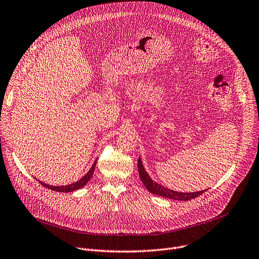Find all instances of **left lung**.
<instances>
[{"label": "left lung", "instance_id": "1", "mask_svg": "<svg viewBox=\"0 0 259 259\" xmlns=\"http://www.w3.org/2000/svg\"><path fill=\"white\" fill-rule=\"evenodd\" d=\"M137 166H138V172H139V177L140 180L143 181L144 185L146 186L147 189L156 195L165 197V198H169V199H174V200H190L192 198H196L198 197L200 194L204 193L206 190L203 191H197V192H190V193H184V192H177L174 190L168 189V188L164 187L160 184H158L157 182L153 181L150 176L148 175V172L145 170L142 159H138L137 162Z\"/></svg>", "mask_w": 259, "mask_h": 259}]
</instances>
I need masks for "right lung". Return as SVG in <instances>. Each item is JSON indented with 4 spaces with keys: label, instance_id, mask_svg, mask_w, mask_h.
<instances>
[{
    "label": "right lung",
    "instance_id": "obj_1",
    "mask_svg": "<svg viewBox=\"0 0 259 259\" xmlns=\"http://www.w3.org/2000/svg\"><path fill=\"white\" fill-rule=\"evenodd\" d=\"M96 163H97V160H95V162H94L91 169L79 181H77V182H75L73 184L67 185V186H51V185H48V184H45V183H42L41 181H38V180L37 181L42 186H44L45 188H48V189H50V190H54V191H57V192H72V191L78 190V189H80V188H82L83 186H85V184L90 181V179L92 178V176L94 174V169H95Z\"/></svg>",
    "mask_w": 259,
    "mask_h": 259
}]
</instances>
